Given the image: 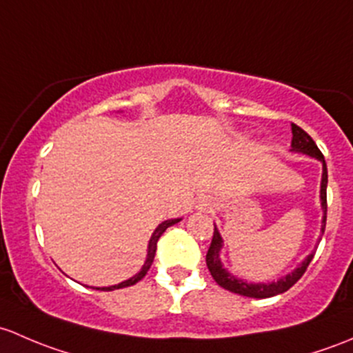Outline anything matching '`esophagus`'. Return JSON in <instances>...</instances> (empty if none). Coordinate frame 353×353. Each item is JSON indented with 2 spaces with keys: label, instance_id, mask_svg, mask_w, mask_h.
Returning a JSON list of instances; mask_svg holds the SVG:
<instances>
[{
  "label": "esophagus",
  "instance_id": "obj_1",
  "mask_svg": "<svg viewBox=\"0 0 353 353\" xmlns=\"http://www.w3.org/2000/svg\"><path fill=\"white\" fill-rule=\"evenodd\" d=\"M197 209L199 210H209L210 209V202L207 201V199H199Z\"/></svg>",
  "mask_w": 353,
  "mask_h": 353
}]
</instances>
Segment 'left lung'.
Instances as JSON below:
<instances>
[{
    "instance_id": "1",
    "label": "left lung",
    "mask_w": 353,
    "mask_h": 353,
    "mask_svg": "<svg viewBox=\"0 0 353 353\" xmlns=\"http://www.w3.org/2000/svg\"><path fill=\"white\" fill-rule=\"evenodd\" d=\"M292 127V151L297 152H304V154H310L312 158L319 159L323 163V176H321V192H319V197H321V207H323V226H321V232H325V226H326V185H328V170H326V163H325V156L321 154V151L318 150L314 141L311 139L310 134L306 130L301 129L299 125L296 123H290ZM223 248V238H221L219 231L217 228L214 226V236H212V243L209 246V252L205 255V261H207V268H209L210 275L214 277V281L217 282L221 287H224L226 290H231V292L239 294V296H246V297H256V299H263V297H272L277 296V294L285 292L289 290L290 287L296 284L301 277L306 272L307 265L311 263L312 256H314V252L311 255H307L306 260L299 265L294 272H290L289 275L285 277L279 279L277 282H272V284H248V282L241 281V279L234 277L231 275L226 268L223 267L219 258V252Z\"/></svg>"
}]
</instances>
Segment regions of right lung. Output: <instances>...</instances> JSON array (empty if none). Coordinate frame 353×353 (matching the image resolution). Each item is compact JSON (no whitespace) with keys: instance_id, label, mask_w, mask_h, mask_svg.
Returning <instances> with one entry per match:
<instances>
[{"instance_id":"obj_1","label":"right lung","mask_w":353,"mask_h":353,"mask_svg":"<svg viewBox=\"0 0 353 353\" xmlns=\"http://www.w3.org/2000/svg\"><path fill=\"white\" fill-rule=\"evenodd\" d=\"M180 221H181V219H168V221H165V223H161V224H159L158 228H156L154 232H152L151 239H150V245H148V256H146V261H144L143 268H141V270L137 272V274L134 275V277H130L129 281H123V282H121V284H117V285L101 287L100 290H114V289H122V287H129V285L137 284V282H139L141 279H143L144 275L148 274V270H150V267H151V263H152V260H154V255H156V245H158L159 236H161L163 232H165L166 230H168L170 226H173V224L180 223Z\"/></svg>"}]
</instances>
